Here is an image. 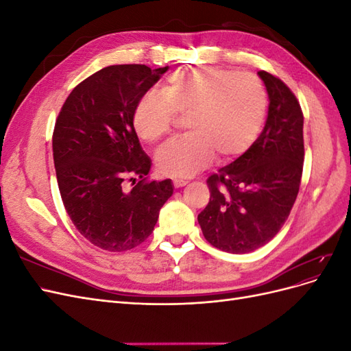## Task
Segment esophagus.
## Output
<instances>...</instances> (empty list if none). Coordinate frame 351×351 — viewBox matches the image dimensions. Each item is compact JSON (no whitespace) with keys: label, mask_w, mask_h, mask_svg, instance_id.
<instances>
[{"label":"esophagus","mask_w":351,"mask_h":351,"mask_svg":"<svg viewBox=\"0 0 351 351\" xmlns=\"http://www.w3.org/2000/svg\"><path fill=\"white\" fill-rule=\"evenodd\" d=\"M173 183H174V187L178 189V187H184L189 182H186V180H174Z\"/></svg>","instance_id":"1"}]
</instances>
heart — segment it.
I'll list each match as a JSON object with an SVG mask.
<instances>
[{"label":"heart","instance_id":"1","mask_svg":"<svg viewBox=\"0 0 351 351\" xmlns=\"http://www.w3.org/2000/svg\"><path fill=\"white\" fill-rule=\"evenodd\" d=\"M161 97L147 93L133 111L136 133L156 143L173 129L174 117H184L187 133L156 152L159 173L189 178L212 159L230 161L246 152L256 141L268 110L263 83L252 73L219 67L180 70L168 76Z\"/></svg>","mask_w":351,"mask_h":351}]
</instances>
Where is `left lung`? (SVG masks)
I'll return each mask as SVG.
<instances>
[{
	"mask_svg": "<svg viewBox=\"0 0 351 351\" xmlns=\"http://www.w3.org/2000/svg\"><path fill=\"white\" fill-rule=\"evenodd\" d=\"M258 74L269 98L267 123L246 152L208 178L210 199L197 215L212 246L236 254L265 246L281 230L304 161L300 104L278 77Z\"/></svg>",
	"mask_w": 351,
	"mask_h": 351,
	"instance_id": "8db88e82",
	"label": "left lung"
}]
</instances>
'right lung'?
<instances>
[{
  "label": "right lung",
  "mask_w": 351,
  "mask_h": 351,
  "mask_svg": "<svg viewBox=\"0 0 351 351\" xmlns=\"http://www.w3.org/2000/svg\"><path fill=\"white\" fill-rule=\"evenodd\" d=\"M167 70L143 64L105 67L77 84L58 114L52 152L62 204L74 227L99 249L124 252L139 246L173 195L169 178L146 182L152 162L133 125L137 101ZM127 176H139L141 182L125 191Z\"/></svg>",
  "instance_id": "right-lung-1"
}]
</instances>
